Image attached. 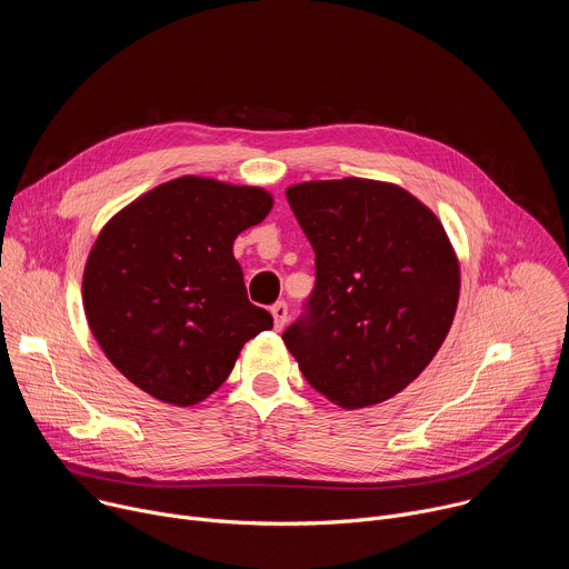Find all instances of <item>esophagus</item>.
<instances>
[{"label":"esophagus","mask_w":569,"mask_h":569,"mask_svg":"<svg viewBox=\"0 0 569 569\" xmlns=\"http://www.w3.org/2000/svg\"><path fill=\"white\" fill-rule=\"evenodd\" d=\"M270 312H272V317H274V329H277V331H283L286 321H288V306H286L283 301H279V303H274V306L270 308Z\"/></svg>","instance_id":"1"}]
</instances>
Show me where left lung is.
<instances>
[{
	"mask_svg": "<svg viewBox=\"0 0 569 569\" xmlns=\"http://www.w3.org/2000/svg\"><path fill=\"white\" fill-rule=\"evenodd\" d=\"M286 198L317 277L286 349L345 410L400 393L432 362L457 312L461 270L441 220L380 180H312Z\"/></svg>",
	"mask_w": 569,
	"mask_h": 569,
	"instance_id": "left-lung-1",
	"label": "left lung"
}]
</instances>
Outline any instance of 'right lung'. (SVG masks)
<instances>
[{"mask_svg": "<svg viewBox=\"0 0 569 569\" xmlns=\"http://www.w3.org/2000/svg\"><path fill=\"white\" fill-rule=\"evenodd\" d=\"M272 204L261 187L184 176L103 224L83 270V308L108 360L141 391L191 408L227 380L246 342L272 329L233 259L236 236Z\"/></svg>", "mask_w": 569, "mask_h": 569, "instance_id": "1", "label": "right lung"}]
</instances>
